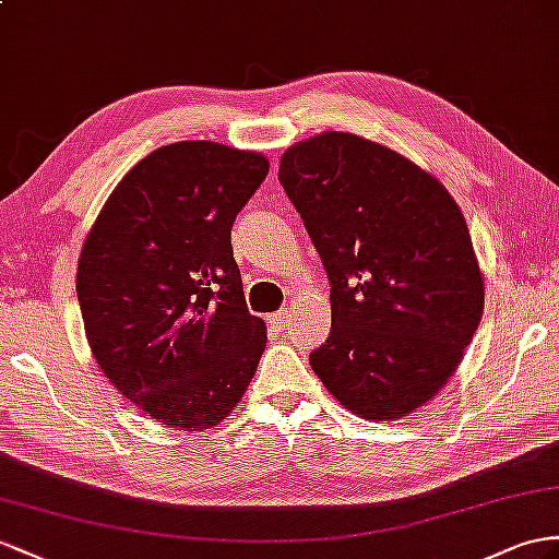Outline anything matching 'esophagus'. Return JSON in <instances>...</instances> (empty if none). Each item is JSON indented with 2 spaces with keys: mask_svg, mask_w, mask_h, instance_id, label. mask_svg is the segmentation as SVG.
Wrapping results in <instances>:
<instances>
[{
  "mask_svg": "<svg viewBox=\"0 0 559 559\" xmlns=\"http://www.w3.org/2000/svg\"><path fill=\"white\" fill-rule=\"evenodd\" d=\"M269 323H271V325H274V328H276V331H285V328H288V323H290V313H288V311H285V309H283V311H276V313H274V317H271V319H269Z\"/></svg>",
  "mask_w": 559,
  "mask_h": 559,
  "instance_id": "34e87169",
  "label": "esophagus"
}]
</instances>
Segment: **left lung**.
Segmentation results:
<instances>
[{"mask_svg":"<svg viewBox=\"0 0 559 559\" xmlns=\"http://www.w3.org/2000/svg\"><path fill=\"white\" fill-rule=\"evenodd\" d=\"M278 181L331 283V335L313 373L366 420L429 402L463 359L484 281L463 212L399 153L325 132L281 157Z\"/></svg>","mask_w":559,"mask_h":559,"instance_id":"1","label":"left lung"}]
</instances>
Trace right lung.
Returning a JSON list of instances; mask_svg holds the SVG:
<instances>
[{
	"instance_id": "right-lung-1",
	"label": "right lung",
	"mask_w": 559,
	"mask_h": 559,
	"mask_svg": "<svg viewBox=\"0 0 559 559\" xmlns=\"http://www.w3.org/2000/svg\"><path fill=\"white\" fill-rule=\"evenodd\" d=\"M266 171L260 153L169 143L127 171L84 240L78 302L96 364L157 423H222L262 359L231 226Z\"/></svg>"
}]
</instances>
